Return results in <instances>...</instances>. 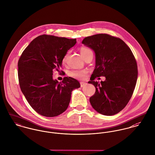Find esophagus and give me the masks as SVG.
<instances>
[{"mask_svg":"<svg viewBox=\"0 0 155 155\" xmlns=\"http://www.w3.org/2000/svg\"><path fill=\"white\" fill-rule=\"evenodd\" d=\"M80 84H81V87H84L85 85H86L87 84L85 82H81Z\"/></svg>","mask_w":155,"mask_h":155,"instance_id":"1","label":"esophagus"}]
</instances>
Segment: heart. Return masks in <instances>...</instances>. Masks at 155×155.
Here are the masks:
<instances>
[{"mask_svg": "<svg viewBox=\"0 0 155 155\" xmlns=\"http://www.w3.org/2000/svg\"><path fill=\"white\" fill-rule=\"evenodd\" d=\"M91 51L88 48L86 47H82L81 48V53L82 56L85 55L88 51ZM67 57V54H66L63 58L62 59V62L63 63H65L66 61ZM88 73V71L87 70H72L69 72L68 75L74 79H79V80H82L84 79L87 74Z\"/></svg>", "mask_w": 155, "mask_h": 155, "instance_id": "b5f03b06", "label": "heart"}]
</instances>
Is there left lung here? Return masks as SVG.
Returning <instances> with one entry per match:
<instances>
[{
	"label": "left lung",
	"instance_id": "left-lung-1",
	"mask_svg": "<svg viewBox=\"0 0 155 155\" xmlns=\"http://www.w3.org/2000/svg\"><path fill=\"white\" fill-rule=\"evenodd\" d=\"M82 43L95 54V67L88 82L95 92L90 103L103 115L117 114L129 102L137 83V64L133 52L122 39L107 34L88 36ZM100 76L106 80L100 83L94 81Z\"/></svg>",
	"mask_w": 155,
	"mask_h": 155
}]
</instances>
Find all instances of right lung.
I'll list each match as a JSON object with an SVG mask.
<instances>
[{"label": "right lung", "instance_id": "add662e5", "mask_svg": "<svg viewBox=\"0 0 155 155\" xmlns=\"http://www.w3.org/2000/svg\"><path fill=\"white\" fill-rule=\"evenodd\" d=\"M76 43V39L43 35L30 42L18 60L22 94L31 107L44 116H57L66 110L72 91L81 87L71 77H64L60 82L52 78L53 70L60 71L63 57Z\"/></svg>", "mask_w": 155, "mask_h": 155}]
</instances>
